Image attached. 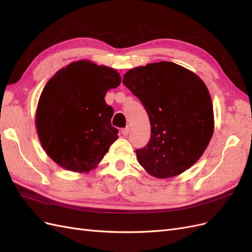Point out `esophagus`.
<instances>
[{"label": "esophagus", "mask_w": 252, "mask_h": 252, "mask_svg": "<svg viewBox=\"0 0 252 252\" xmlns=\"http://www.w3.org/2000/svg\"><path fill=\"white\" fill-rule=\"evenodd\" d=\"M129 130H130V128H129V127L127 126V127H125L124 129H122V133H123L124 135H128Z\"/></svg>", "instance_id": "obj_1"}]
</instances>
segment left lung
Listing matches in <instances>:
<instances>
[{"mask_svg": "<svg viewBox=\"0 0 252 252\" xmlns=\"http://www.w3.org/2000/svg\"><path fill=\"white\" fill-rule=\"evenodd\" d=\"M124 85L148 113L150 140L136 149L144 169L158 179L175 177L199 159L215 128L209 91L195 73L171 62L128 70Z\"/></svg>", "mask_w": 252, "mask_h": 252, "instance_id": "left-lung-1", "label": "left lung"}]
</instances>
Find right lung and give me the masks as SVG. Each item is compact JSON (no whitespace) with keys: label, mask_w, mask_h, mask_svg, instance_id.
<instances>
[{"label":"right lung","mask_w":252,"mask_h":252,"mask_svg":"<svg viewBox=\"0 0 252 252\" xmlns=\"http://www.w3.org/2000/svg\"><path fill=\"white\" fill-rule=\"evenodd\" d=\"M120 74L110 67L78 61L59 70L44 87L35 114L39 139L58 165L88 172L102 161L119 130L111 126L113 108L106 93Z\"/></svg>","instance_id":"1"}]
</instances>
